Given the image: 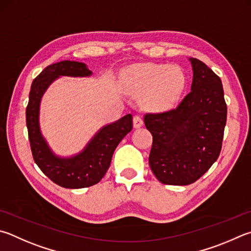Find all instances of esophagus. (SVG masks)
Masks as SVG:
<instances>
[{"instance_id": "esophagus-1", "label": "esophagus", "mask_w": 251, "mask_h": 251, "mask_svg": "<svg viewBox=\"0 0 251 251\" xmlns=\"http://www.w3.org/2000/svg\"><path fill=\"white\" fill-rule=\"evenodd\" d=\"M133 122H134V127L135 128H139L144 125V121L143 118H141L140 115H135L133 118Z\"/></svg>"}]
</instances>
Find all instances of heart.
I'll return each mask as SVG.
<instances>
[{"label":"heart","instance_id":"1","mask_svg":"<svg viewBox=\"0 0 251 251\" xmlns=\"http://www.w3.org/2000/svg\"><path fill=\"white\" fill-rule=\"evenodd\" d=\"M184 75L179 67L146 63L129 68L123 76L127 92L144 95V104L156 111L171 107L184 86Z\"/></svg>","mask_w":251,"mask_h":251}]
</instances>
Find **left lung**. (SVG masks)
Wrapping results in <instances>:
<instances>
[{"label": "left lung", "mask_w": 251, "mask_h": 251, "mask_svg": "<svg viewBox=\"0 0 251 251\" xmlns=\"http://www.w3.org/2000/svg\"><path fill=\"white\" fill-rule=\"evenodd\" d=\"M190 60L191 92L176 108L144 116L152 135L150 169L163 184L193 183L212 167L222 150L227 117L222 81L201 60Z\"/></svg>", "instance_id": "8db88e82"}]
</instances>
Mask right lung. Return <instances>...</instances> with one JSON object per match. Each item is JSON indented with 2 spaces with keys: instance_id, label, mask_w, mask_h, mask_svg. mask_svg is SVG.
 <instances>
[{
  "instance_id": "right-lung-1",
  "label": "right lung",
  "mask_w": 251,
  "mask_h": 251,
  "mask_svg": "<svg viewBox=\"0 0 251 251\" xmlns=\"http://www.w3.org/2000/svg\"><path fill=\"white\" fill-rule=\"evenodd\" d=\"M91 74L82 62L65 60L52 63L34 79L26 107V125L36 165L50 180L66 189L88 188L101 181L111 165L114 150L133 129V116L127 114L113 124L103 127L78 156L61 159L50 151L38 124L42 95L58 76H88Z\"/></svg>"
}]
</instances>
